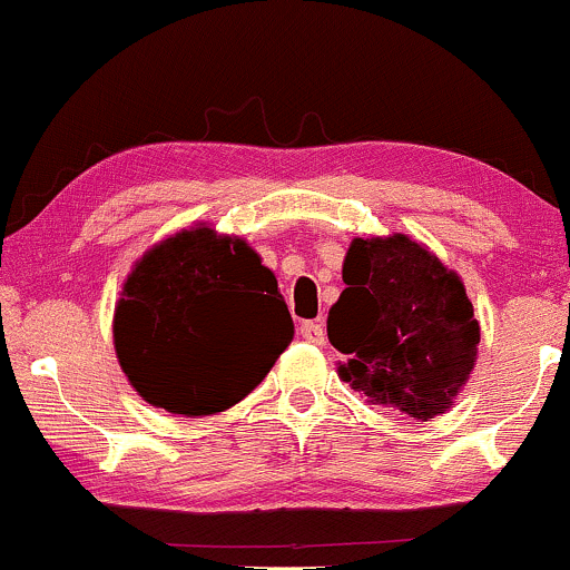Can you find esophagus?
Masks as SVG:
<instances>
[{
    "label": "esophagus",
    "mask_w": 570,
    "mask_h": 570,
    "mask_svg": "<svg viewBox=\"0 0 570 570\" xmlns=\"http://www.w3.org/2000/svg\"><path fill=\"white\" fill-rule=\"evenodd\" d=\"M301 335L311 344H325V325L320 320H308L301 325Z\"/></svg>",
    "instance_id": "esophagus-1"
}]
</instances>
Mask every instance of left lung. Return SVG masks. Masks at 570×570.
<instances>
[{"instance_id": "8db88e82", "label": "left lung", "mask_w": 570, "mask_h": 570, "mask_svg": "<svg viewBox=\"0 0 570 570\" xmlns=\"http://www.w3.org/2000/svg\"><path fill=\"white\" fill-rule=\"evenodd\" d=\"M327 314L338 374L415 421L448 410L475 365L481 327L456 273L406 235L357 237Z\"/></svg>"}]
</instances>
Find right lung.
<instances>
[{
    "label": "right lung",
    "mask_w": 570,
    "mask_h": 570,
    "mask_svg": "<svg viewBox=\"0 0 570 570\" xmlns=\"http://www.w3.org/2000/svg\"><path fill=\"white\" fill-rule=\"evenodd\" d=\"M292 335L275 275L243 239L207 226L144 254L114 314V346L130 385L171 415L235 406Z\"/></svg>",
    "instance_id": "1"
}]
</instances>
